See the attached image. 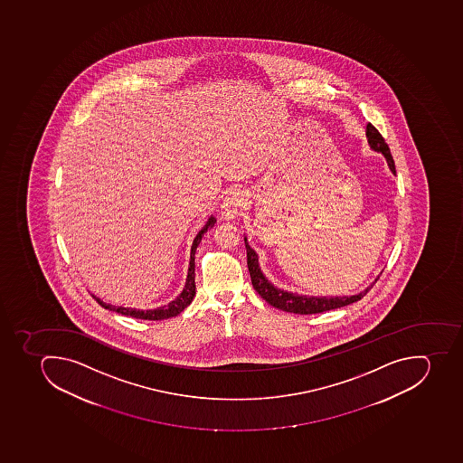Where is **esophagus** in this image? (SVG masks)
<instances>
[{
	"instance_id": "1",
	"label": "esophagus",
	"mask_w": 463,
	"mask_h": 463,
	"mask_svg": "<svg viewBox=\"0 0 463 463\" xmlns=\"http://www.w3.org/2000/svg\"><path fill=\"white\" fill-rule=\"evenodd\" d=\"M248 203V194L241 189L227 194L226 198L222 201V217L224 220H233L237 215L241 214V208Z\"/></svg>"
}]
</instances>
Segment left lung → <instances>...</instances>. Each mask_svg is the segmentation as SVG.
<instances>
[{
	"mask_svg": "<svg viewBox=\"0 0 463 463\" xmlns=\"http://www.w3.org/2000/svg\"><path fill=\"white\" fill-rule=\"evenodd\" d=\"M366 137H368V144L371 149L381 152V154L384 156L385 160H387V164H389L392 175H396V167H394V161H392L389 145L385 144L384 137H381V133L378 132L377 128H373L371 123L366 126ZM245 246L246 253H248L249 274H250L253 288L257 290L258 295H260L265 302H269L271 307L281 309V311L300 315L319 314V312L331 311V309H337V307H346V305H350V303L358 302V300H361L362 298L369 292V288H366L364 292L354 296H307L299 295V293L286 292V290L276 288V286L264 276V272L260 271L257 252L249 246L246 237ZM378 279H380V277H378Z\"/></svg>",
	"mask_w": 463,
	"mask_h": 463,
	"instance_id": "1",
	"label": "left lung"
}]
</instances>
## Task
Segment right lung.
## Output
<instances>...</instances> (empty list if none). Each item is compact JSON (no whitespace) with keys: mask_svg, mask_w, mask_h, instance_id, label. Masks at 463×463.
<instances>
[{"mask_svg":"<svg viewBox=\"0 0 463 463\" xmlns=\"http://www.w3.org/2000/svg\"><path fill=\"white\" fill-rule=\"evenodd\" d=\"M215 222H217V220L211 215L205 226L199 230V233L194 237V243H192L191 260H189V269H187L186 284H184L183 292L175 300H171L168 305L156 307V309H146V311H144V309H135V307H114V305H109V303L102 302L97 296L92 295V298L105 309L117 312V314L126 315V317H132V318L161 321V319L177 317L194 300V293H196V286H194V252H196V248H198L199 243L203 241V233H206L211 227H214Z\"/></svg>","mask_w":463,"mask_h":463,"instance_id":"add662e5","label":"right lung"}]
</instances>
